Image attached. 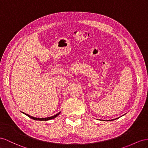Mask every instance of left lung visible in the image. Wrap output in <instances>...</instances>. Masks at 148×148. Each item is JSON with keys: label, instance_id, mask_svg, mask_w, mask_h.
Listing matches in <instances>:
<instances>
[{"label": "left lung", "instance_id": "1", "mask_svg": "<svg viewBox=\"0 0 148 148\" xmlns=\"http://www.w3.org/2000/svg\"><path fill=\"white\" fill-rule=\"evenodd\" d=\"M116 119H118V118H116ZM114 119H112V120H114ZM112 120H109V121H112Z\"/></svg>", "mask_w": 148, "mask_h": 148}]
</instances>
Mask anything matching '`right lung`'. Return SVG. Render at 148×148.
I'll return each instance as SVG.
<instances>
[{
    "instance_id": "right-lung-1",
    "label": "right lung",
    "mask_w": 148,
    "mask_h": 148,
    "mask_svg": "<svg viewBox=\"0 0 148 148\" xmlns=\"http://www.w3.org/2000/svg\"><path fill=\"white\" fill-rule=\"evenodd\" d=\"M22 113H24V114H25L26 116H27L28 117H30V118H31V119H34V120H36V121H48V120L53 119H54L55 117H58V116L60 114V112H58V114H56V115H54V116H51V117H44V118H39V117H34L31 116H30V115H29V114H25V113H24V112H22Z\"/></svg>"
}]
</instances>
